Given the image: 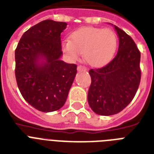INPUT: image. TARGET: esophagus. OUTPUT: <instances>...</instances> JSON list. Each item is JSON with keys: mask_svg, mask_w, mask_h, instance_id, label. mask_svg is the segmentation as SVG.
<instances>
[{"mask_svg": "<svg viewBox=\"0 0 154 154\" xmlns=\"http://www.w3.org/2000/svg\"><path fill=\"white\" fill-rule=\"evenodd\" d=\"M87 70V68H86L85 66H77V71H79V72H81V71H86Z\"/></svg>", "mask_w": 154, "mask_h": 154, "instance_id": "1", "label": "esophagus"}]
</instances>
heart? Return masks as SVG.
Wrapping results in <instances>:
<instances>
[{
  "label": "heart",
  "mask_w": 154,
  "mask_h": 154,
  "mask_svg": "<svg viewBox=\"0 0 154 154\" xmlns=\"http://www.w3.org/2000/svg\"><path fill=\"white\" fill-rule=\"evenodd\" d=\"M117 35L110 29L84 27L71 35V40L62 42V49L70 62L79 59L81 53L88 65L99 67L112 59L117 49Z\"/></svg>",
  "instance_id": "b5f03b06"
}]
</instances>
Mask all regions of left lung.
Returning <instances> with one entry per match:
<instances>
[{
    "label": "left lung",
    "mask_w": 154,
    "mask_h": 154,
    "mask_svg": "<svg viewBox=\"0 0 154 154\" xmlns=\"http://www.w3.org/2000/svg\"><path fill=\"white\" fill-rule=\"evenodd\" d=\"M119 38L117 54L102 68L89 70L88 101L95 113L112 116L124 109L135 96L141 81V53L131 36L114 26Z\"/></svg>",
    "instance_id": "left-lung-1"
}]
</instances>
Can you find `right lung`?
Returning <instances> with one entry per match:
<instances>
[{"label": "right lung", "mask_w": 154, "mask_h": 154, "mask_svg": "<svg viewBox=\"0 0 154 154\" xmlns=\"http://www.w3.org/2000/svg\"><path fill=\"white\" fill-rule=\"evenodd\" d=\"M65 22L46 20L25 32L15 51L16 83L30 105L42 112L59 110L66 103L77 65L66 63L61 33Z\"/></svg>", "instance_id": "1"}]
</instances>
